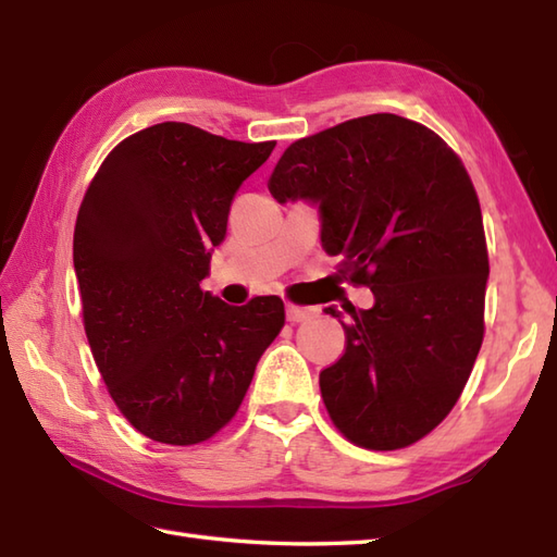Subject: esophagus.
I'll return each mask as SVG.
<instances>
[{"label": "esophagus", "mask_w": 557, "mask_h": 557, "mask_svg": "<svg viewBox=\"0 0 557 557\" xmlns=\"http://www.w3.org/2000/svg\"><path fill=\"white\" fill-rule=\"evenodd\" d=\"M318 313V309H311V306H297L287 301V321L289 323H301V321H309Z\"/></svg>", "instance_id": "esophagus-1"}]
</instances>
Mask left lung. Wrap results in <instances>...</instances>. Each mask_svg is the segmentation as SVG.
Segmentation results:
<instances>
[{
	"instance_id": "1",
	"label": "left lung",
	"mask_w": 557,
	"mask_h": 557,
	"mask_svg": "<svg viewBox=\"0 0 557 557\" xmlns=\"http://www.w3.org/2000/svg\"><path fill=\"white\" fill-rule=\"evenodd\" d=\"M268 188L318 206L325 253L375 297L339 321L345 354L321 371L330 419L359 447L421 441L457 405L483 342L488 251L465 164L423 124L369 114L294 140Z\"/></svg>"
}]
</instances>
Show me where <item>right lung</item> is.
Segmentation results:
<instances>
[{
    "label": "right lung",
    "instance_id": "1",
    "mask_svg": "<svg viewBox=\"0 0 557 557\" xmlns=\"http://www.w3.org/2000/svg\"><path fill=\"white\" fill-rule=\"evenodd\" d=\"M272 148L162 122L124 138L83 196L86 337L114 405L150 441L196 445L224 429L285 325L280 297L230 306L200 289L234 194Z\"/></svg>",
    "mask_w": 557,
    "mask_h": 557
}]
</instances>
